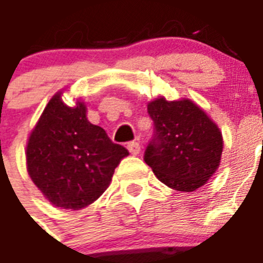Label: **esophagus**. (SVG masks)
I'll use <instances>...</instances> for the list:
<instances>
[{"label": "esophagus", "mask_w": 263, "mask_h": 263, "mask_svg": "<svg viewBox=\"0 0 263 263\" xmlns=\"http://www.w3.org/2000/svg\"><path fill=\"white\" fill-rule=\"evenodd\" d=\"M128 151L132 154V155H138L140 153V144L138 142H129L127 146Z\"/></svg>", "instance_id": "obj_1"}]
</instances>
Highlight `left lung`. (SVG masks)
<instances>
[{
    "label": "left lung",
    "instance_id": "8db88e82",
    "mask_svg": "<svg viewBox=\"0 0 263 263\" xmlns=\"http://www.w3.org/2000/svg\"><path fill=\"white\" fill-rule=\"evenodd\" d=\"M154 134L144 162L172 189L193 192L216 172L223 151L219 128L189 100L157 98L147 106Z\"/></svg>",
    "mask_w": 263,
    "mask_h": 263
}]
</instances>
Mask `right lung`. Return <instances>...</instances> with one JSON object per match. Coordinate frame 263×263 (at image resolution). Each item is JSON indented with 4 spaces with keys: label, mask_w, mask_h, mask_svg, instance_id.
Segmentation results:
<instances>
[{
    "label": "right lung",
    "mask_w": 263,
    "mask_h": 263,
    "mask_svg": "<svg viewBox=\"0 0 263 263\" xmlns=\"http://www.w3.org/2000/svg\"><path fill=\"white\" fill-rule=\"evenodd\" d=\"M127 148L86 119V106L70 108L55 95L47 104L27 146L32 181L55 206L85 208L109 186Z\"/></svg>",
    "instance_id": "1"
}]
</instances>
